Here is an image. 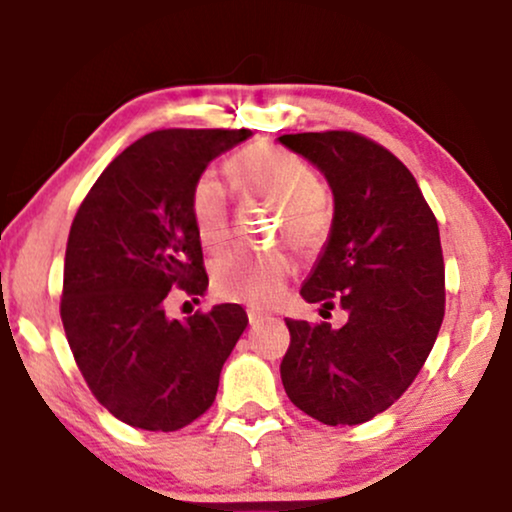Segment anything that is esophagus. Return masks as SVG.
Masks as SVG:
<instances>
[{"instance_id":"obj_1","label":"esophagus","mask_w":512,"mask_h":512,"mask_svg":"<svg viewBox=\"0 0 512 512\" xmlns=\"http://www.w3.org/2000/svg\"><path fill=\"white\" fill-rule=\"evenodd\" d=\"M248 320H250V327H252V330H255V327L264 325V322L272 320V317L264 315V313H255V310H250V313H248Z\"/></svg>"}]
</instances>
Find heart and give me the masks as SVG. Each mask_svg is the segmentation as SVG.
Returning <instances> with one entry per match:
<instances>
[{"label": "heart", "instance_id": "1", "mask_svg": "<svg viewBox=\"0 0 512 512\" xmlns=\"http://www.w3.org/2000/svg\"><path fill=\"white\" fill-rule=\"evenodd\" d=\"M233 187L245 199H257L279 209V236L293 248L313 250L327 238L332 211L320 190V178L301 156L279 146H248L228 163ZM190 216L204 250H219L228 240L231 202L223 180L204 170L190 192ZM293 264L284 252H231L211 269V286L223 301L267 308L284 296Z\"/></svg>", "mask_w": 512, "mask_h": 512}]
</instances>
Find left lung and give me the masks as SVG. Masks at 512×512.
Returning <instances> with one entry per match:
<instances>
[{
  "label": "left lung",
  "mask_w": 512,
  "mask_h": 512,
  "mask_svg": "<svg viewBox=\"0 0 512 512\" xmlns=\"http://www.w3.org/2000/svg\"><path fill=\"white\" fill-rule=\"evenodd\" d=\"M279 144L313 163L334 197L330 236L301 296L349 315L337 330L286 317L281 383L322 424H363L404 395L436 344L445 315L438 221L409 168L361 134H284Z\"/></svg>",
  "instance_id": "8db88e82"
}]
</instances>
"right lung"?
Here are the masks:
<instances>
[{"instance_id": "add662e5", "label": "right lung", "mask_w": 512, "mask_h": 512, "mask_svg": "<svg viewBox=\"0 0 512 512\" xmlns=\"http://www.w3.org/2000/svg\"><path fill=\"white\" fill-rule=\"evenodd\" d=\"M250 129H158L103 170L64 255L62 325L76 366L115 419L178 431L216 399L221 368L248 315L238 303L175 320L168 291L204 296L202 243L190 192L216 156Z\"/></svg>"}]
</instances>
